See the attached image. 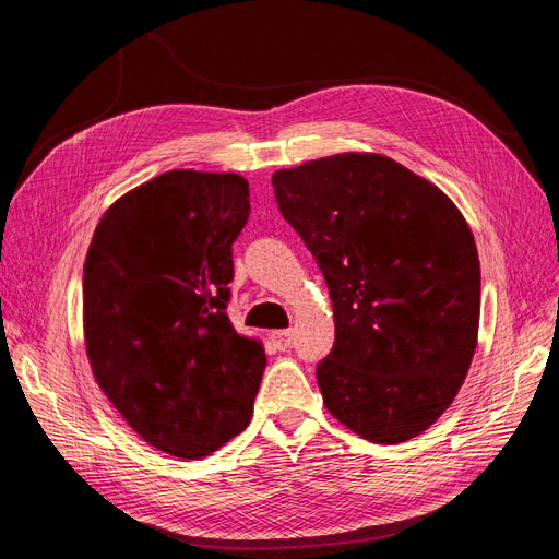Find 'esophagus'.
Segmentation results:
<instances>
[{
	"instance_id": "esophagus-1",
	"label": "esophagus",
	"mask_w": 559,
	"mask_h": 559,
	"mask_svg": "<svg viewBox=\"0 0 559 559\" xmlns=\"http://www.w3.org/2000/svg\"><path fill=\"white\" fill-rule=\"evenodd\" d=\"M270 341H273V345L277 349H289L294 345V331H273L270 333Z\"/></svg>"
}]
</instances>
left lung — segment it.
Masks as SVG:
<instances>
[{"label":"left lung","mask_w":559,"mask_h":559,"mask_svg":"<svg viewBox=\"0 0 559 559\" xmlns=\"http://www.w3.org/2000/svg\"><path fill=\"white\" fill-rule=\"evenodd\" d=\"M282 216L324 273L335 343L317 364L329 413L370 443L427 431L478 343L480 261L454 202L380 154L273 175Z\"/></svg>","instance_id":"left-lung-1"}]
</instances>
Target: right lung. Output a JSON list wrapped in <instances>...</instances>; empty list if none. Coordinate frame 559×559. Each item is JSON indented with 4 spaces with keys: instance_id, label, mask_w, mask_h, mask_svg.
Instances as JSON below:
<instances>
[{
    "instance_id": "obj_1",
    "label": "right lung",
    "mask_w": 559,
    "mask_h": 559,
    "mask_svg": "<svg viewBox=\"0 0 559 559\" xmlns=\"http://www.w3.org/2000/svg\"><path fill=\"white\" fill-rule=\"evenodd\" d=\"M249 210L240 175L163 173L103 214L83 263L95 382L148 445L183 460L249 425L265 370L261 341L226 314Z\"/></svg>"
}]
</instances>
